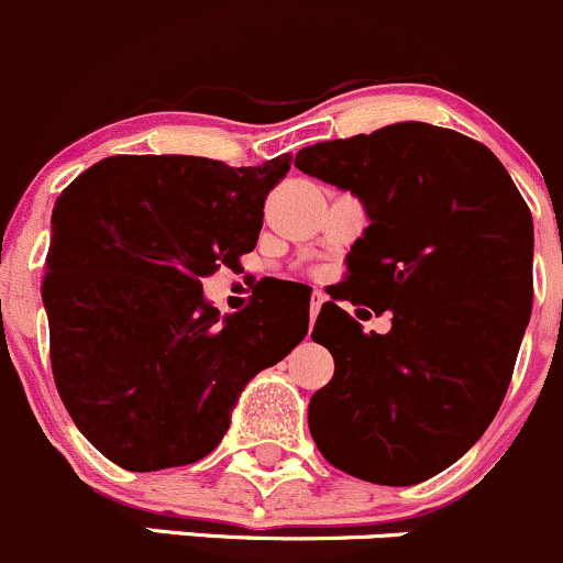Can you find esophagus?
Wrapping results in <instances>:
<instances>
[{
    "label": "esophagus",
    "instance_id": "1",
    "mask_svg": "<svg viewBox=\"0 0 563 563\" xmlns=\"http://www.w3.org/2000/svg\"><path fill=\"white\" fill-rule=\"evenodd\" d=\"M324 295L322 292H314L311 295V306H309V314H311V320H317V314H320V309H322V303H324Z\"/></svg>",
    "mask_w": 563,
    "mask_h": 563
}]
</instances>
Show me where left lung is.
<instances>
[{"instance_id": "1", "label": "left lung", "mask_w": 563, "mask_h": 563, "mask_svg": "<svg viewBox=\"0 0 563 563\" xmlns=\"http://www.w3.org/2000/svg\"><path fill=\"white\" fill-rule=\"evenodd\" d=\"M295 167L366 202L352 289L335 300L390 314L379 335L322 306L311 339L335 371L311 396V437L352 477L417 485L466 453L507 396L534 300L531 211L488 146L422 121L317 143Z\"/></svg>"}]
</instances>
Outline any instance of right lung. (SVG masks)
<instances>
[{
  "label": "right lung",
  "instance_id": "add662e5",
  "mask_svg": "<svg viewBox=\"0 0 563 563\" xmlns=\"http://www.w3.org/2000/svg\"><path fill=\"white\" fill-rule=\"evenodd\" d=\"M289 162L119 154L56 200L43 279L51 368L78 431L115 466L206 457L243 385L303 341L309 306L263 292L222 317L202 300V276L241 271L257 246Z\"/></svg>",
  "mask_w": 563,
  "mask_h": 563
}]
</instances>
